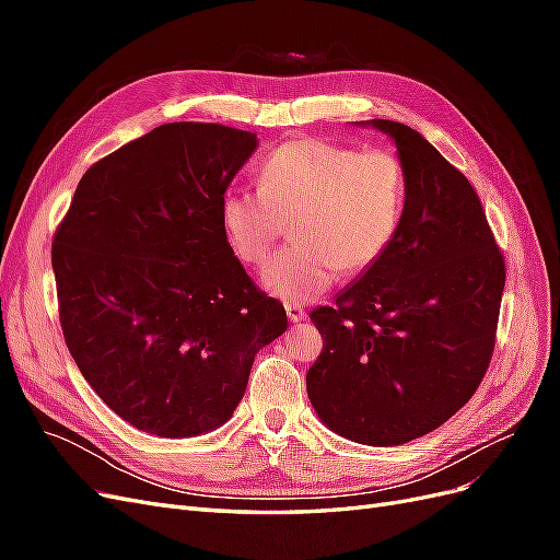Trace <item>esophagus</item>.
Listing matches in <instances>:
<instances>
[{
	"instance_id": "esophagus-1",
	"label": "esophagus",
	"mask_w": 560,
	"mask_h": 560,
	"mask_svg": "<svg viewBox=\"0 0 560 560\" xmlns=\"http://www.w3.org/2000/svg\"><path fill=\"white\" fill-rule=\"evenodd\" d=\"M284 311H287V317H290V322L306 319V311H303V306H299V303H287Z\"/></svg>"
}]
</instances>
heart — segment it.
I'll return each mask as SVG.
<instances>
[{
	"label": "heart",
	"mask_w": 560,
	"mask_h": 560,
	"mask_svg": "<svg viewBox=\"0 0 560 560\" xmlns=\"http://www.w3.org/2000/svg\"><path fill=\"white\" fill-rule=\"evenodd\" d=\"M409 196L404 163L387 149L358 151L303 138L270 151L259 189L229 186L219 224L241 261L261 264L287 224L292 245L270 257L261 287L284 303L327 292L338 270L360 276L393 247Z\"/></svg>",
	"instance_id": "heart-1"
}]
</instances>
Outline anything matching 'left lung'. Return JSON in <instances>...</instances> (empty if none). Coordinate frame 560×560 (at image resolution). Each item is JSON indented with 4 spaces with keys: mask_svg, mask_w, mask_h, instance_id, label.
Masks as SVG:
<instances>
[{
    "mask_svg": "<svg viewBox=\"0 0 560 560\" xmlns=\"http://www.w3.org/2000/svg\"><path fill=\"white\" fill-rule=\"evenodd\" d=\"M358 124L395 142L409 196L385 257L311 313L325 346L306 387L331 432L399 446L477 393L495 348L504 259L477 191L418 130Z\"/></svg>",
    "mask_w": 560,
    "mask_h": 560,
    "instance_id": "obj_1",
    "label": "left lung"
}]
</instances>
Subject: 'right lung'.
<instances>
[{"label": "right lung", "instance_id": "1", "mask_svg": "<svg viewBox=\"0 0 560 560\" xmlns=\"http://www.w3.org/2000/svg\"><path fill=\"white\" fill-rule=\"evenodd\" d=\"M257 135L165 124L81 177L56 231L60 325L109 409L142 432L217 430L241 404L254 354L287 329L219 224Z\"/></svg>", "mask_w": 560, "mask_h": 560}]
</instances>
